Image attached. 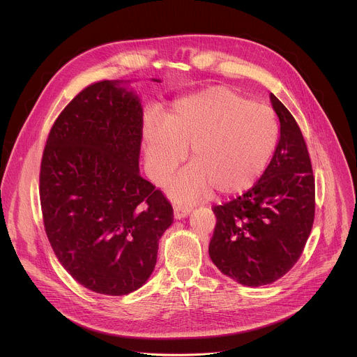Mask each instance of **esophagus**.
Instances as JSON below:
<instances>
[{
	"label": "esophagus",
	"instance_id": "obj_1",
	"mask_svg": "<svg viewBox=\"0 0 357 357\" xmlns=\"http://www.w3.org/2000/svg\"><path fill=\"white\" fill-rule=\"evenodd\" d=\"M190 213H191L190 206H181V204L174 206V218L176 220H181V218L187 217Z\"/></svg>",
	"mask_w": 357,
	"mask_h": 357
}]
</instances>
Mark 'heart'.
Segmentation results:
<instances>
[{"label":"heart","instance_id":"b5f03b06","mask_svg":"<svg viewBox=\"0 0 357 357\" xmlns=\"http://www.w3.org/2000/svg\"><path fill=\"white\" fill-rule=\"evenodd\" d=\"M276 140L278 123L269 107L228 88H208L177 99L163 122L146 121L147 172L155 184H165L191 146L194 162L173 180L170 197L195 201L211 188L235 195L255 185Z\"/></svg>","mask_w":357,"mask_h":357}]
</instances>
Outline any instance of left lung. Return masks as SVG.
<instances>
[{"mask_svg":"<svg viewBox=\"0 0 357 357\" xmlns=\"http://www.w3.org/2000/svg\"><path fill=\"white\" fill-rule=\"evenodd\" d=\"M280 137L261 178L242 197L214 206L208 255L227 276L249 287L273 283L298 261L314 218V178L294 116L273 95Z\"/></svg>","mask_w":357,"mask_h":357,"instance_id":"left-lung-1","label":"left lung"}]
</instances>
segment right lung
<instances>
[{
    "label": "right lung",
    "mask_w": 357,
    "mask_h": 357,
    "mask_svg": "<svg viewBox=\"0 0 357 357\" xmlns=\"http://www.w3.org/2000/svg\"><path fill=\"white\" fill-rule=\"evenodd\" d=\"M129 82L100 81L77 95L52 126L40 172L54 255L79 284L107 296L149 280L173 222L172 204L140 176L143 107Z\"/></svg>",
    "instance_id": "right-lung-1"
}]
</instances>
